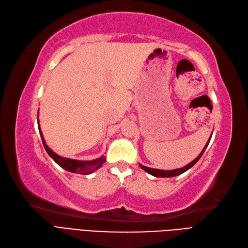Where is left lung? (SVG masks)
<instances>
[{
	"label": "left lung",
	"mask_w": 248,
	"mask_h": 248,
	"mask_svg": "<svg viewBox=\"0 0 248 248\" xmlns=\"http://www.w3.org/2000/svg\"><path fill=\"white\" fill-rule=\"evenodd\" d=\"M211 135H212V133H211ZM210 139H211V136L209 138L208 141L206 142L205 147H204V149L202 150V152L199 154V156H198L197 158H196L195 160H193V161L191 162V163H189L186 166H185V167L178 168V169H174V170H161V169L150 168V167H147V166H143V165H141V164H140V166L144 170V171H147V172L150 173L151 175L156 176V177H172V176L179 175V174H182V173L186 172V170H189L191 167H193L196 163H197V162L199 161V159L201 158V156L203 155L204 151L206 150V148H207V146H208V143H209V141H210Z\"/></svg>",
	"instance_id": "8db88e82"
}]
</instances>
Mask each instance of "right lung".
<instances>
[{
	"label": "right lung",
	"mask_w": 248,
	"mask_h": 248,
	"mask_svg": "<svg viewBox=\"0 0 248 248\" xmlns=\"http://www.w3.org/2000/svg\"><path fill=\"white\" fill-rule=\"evenodd\" d=\"M38 126H39V131H40L43 144H44V148L47 151L48 155L52 158L59 166L67 170V171L74 172V173H79V174H90L92 172H94L95 170H97L98 168H100L102 166V164L106 162V158L104 156H101L100 158L92 160V161H80V160H74V159L63 158V157L58 156L57 154H55L47 146L44 138H43V134L40 129L39 123H38Z\"/></svg>",
	"instance_id": "right-lung-1"
}]
</instances>
